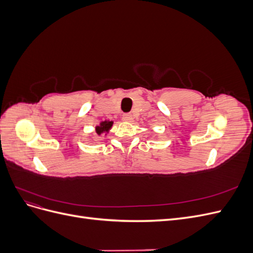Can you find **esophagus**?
<instances>
[{"mask_svg": "<svg viewBox=\"0 0 253 253\" xmlns=\"http://www.w3.org/2000/svg\"><path fill=\"white\" fill-rule=\"evenodd\" d=\"M122 119H124L125 121H131L132 120V115L131 114H124Z\"/></svg>", "mask_w": 253, "mask_h": 253, "instance_id": "34e87169", "label": "esophagus"}]
</instances>
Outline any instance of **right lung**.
Returning a JSON list of instances; mask_svg holds the SVG:
<instances>
[{"instance_id": "right-lung-1", "label": "right lung", "mask_w": 253, "mask_h": 253, "mask_svg": "<svg viewBox=\"0 0 253 253\" xmlns=\"http://www.w3.org/2000/svg\"><path fill=\"white\" fill-rule=\"evenodd\" d=\"M114 125V121H110V120H104V121H101L100 124H99L98 126H96L95 129H96V133L98 136H100L101 134H108L110 132V129L112 128Z\"/></svg>"}]
</instances>
